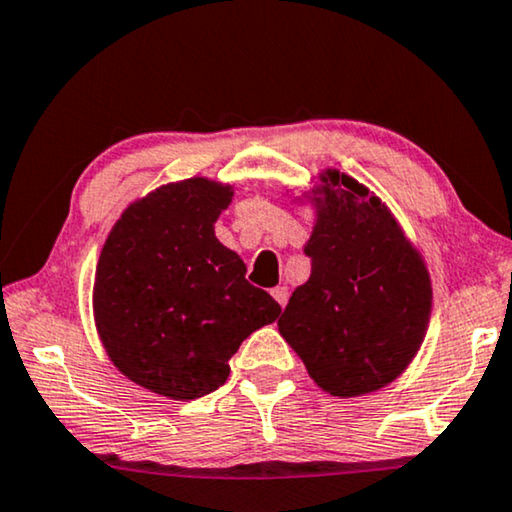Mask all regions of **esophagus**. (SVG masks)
<instances>
[{
  "mask_svg": "<svg viewBox=\"0 0 512 512\" xmlns=\"http://www.w3.org/2000/svg\"><path fill=\"white\" fill-rule=\"evenodd\" d=\"M273 299H276L278 303H280V308H285V305H287V299H289V289L287 287H276V289H273Z\"/></svg>",
  "mask_w": 512,
  "mask_h": 512,
  "instance_id": "obj_1",
  "label": "esophagus"
}]
</instances>
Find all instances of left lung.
I'll list each match as a JSON object with an SVG mask.
<instances>
[{"mask_svg": "<svg viewBox=\"0 0 512 512\" xmlns=\"http://www.w3.org/2000/svg\"><path fill=\"white\" fill-rule=\"evenodd\" d=\"M287 195L310 204L305 241L310 278L294 289L278 331L322 391L375 393L398 379L421 349L432 315L425 257L377 193L326 167Z\"/></svg>", "mask_w": 512, "mask_h": 512, "instance_id": "left-lung-1", "label": "left lung"}]
</instances>
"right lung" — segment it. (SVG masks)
<instances>
[{"label": "right lung", "instance_id": "right-lung-1", "mask_svg": "<svg viewBox=\"0 0 512 512\" xmlns=\"http://www.w3.org/2000/svg\"><path fill=\"white\" fill-rule=\"evenodd\" d=\"M232 197L209 177L163 183L128 204L98 257L91 310L105 354L163 398L216 391L241 342L282 310L213 230Z\"/></svg>", "mask_w": 512, "mask_h": 512}]
</instances>
